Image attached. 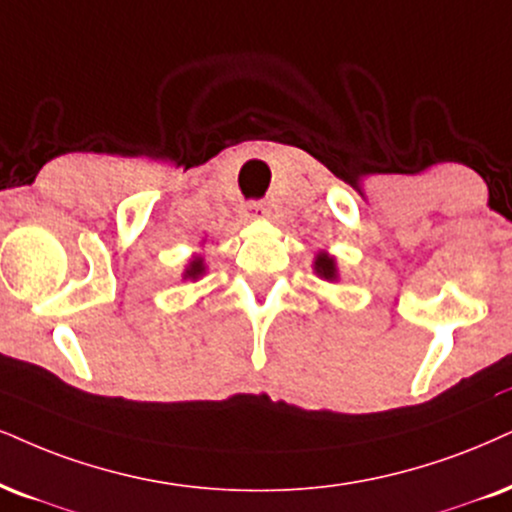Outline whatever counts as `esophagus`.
Masks as SVG:
<instances>
[{
    "label": "esophagus",
    "instance_id": "obj_1",
    "mask_svg": "<svg viewBox=\"0 0 512 512\" xmlns=\"http://www.w3.org/2000/svg\"><path fill=\"white\" fill-rule=\"evenodd\" d=\"M249 211L254 216H268V204L266 201H249Z\"/></svg>",
    "mask_w": 512,
    "mask_h": 512
}]
</instances>
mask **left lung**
<instances>
[{
  "instance_id": "8db88e82",
  "label": "left lung",
  "mask_w": 512,
  "mask_h": 512,
  "mask_svg": "<svg viewBox=\"0 0 512 512\" xmlns=\"http://www.w3.org/2000/svg\"><path fill=\"white\" fill-rule=\"evenodd\" d=\"M315 270L325 277V280H334V261L327 254H320L315 261Z\"/></svg>"
}]
</instances>
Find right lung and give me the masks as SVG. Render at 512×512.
Here are the masks:
<instances>
[{"instance_id":"obj_1","label":"right lung","mask_w":512,"mask_h":512,"mask_svg":"<svg viewBox=\"0 0 512 512\" xmlns=\"http://www.w3.org/2000/svg\"><path fill=\"white\" fill-rule=\"evenodd\" d=\"M204 273V263H201V258H194L192 261V266H189V270H187V277H197V275H201Z\"/></svg>"}]
</instances>
